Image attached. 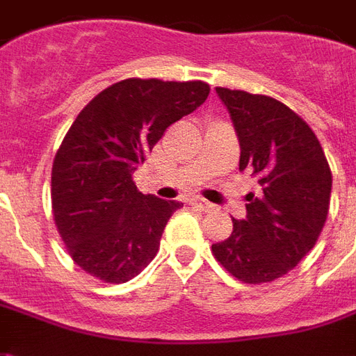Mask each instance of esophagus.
Listing matches in <instances>:
<instances>
[{"label": "esophagus", "mask_w": 356, "mask_h": 356, "mask_svg": "<svg viewBox=\"0 0 356 356\" xmlns=\"http://www.w3.org/2000/svg\"><path fill=\"white\" fill-rule=\"evenodd\" d=\"M194 206H198V208L202 209V211H216V206L211 204V202H206L204 198H194L193 200Z\"/></svg>", "instance_id": "1"}]
</instances>
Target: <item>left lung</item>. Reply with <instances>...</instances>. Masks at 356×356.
Instances as JSON below:
<instances>
[{"label":"left lung","mask_w":356,"mask_h":356,"mask_svg":"<svg viewBox=\"0 0 356 356\" xmlns=\"http://www.w3.org/2000/svg\"><path fill=\"white\" fill-rule=\"evenodd\" d=\"M240 143V171L259 179L248 194L246 219L211 246L216 259L246 284L288 275L316 244L326 223L332 171L313 129L267 95L216 88Z\"/></svg>","instance_id":"obj_1"}]
</instances>
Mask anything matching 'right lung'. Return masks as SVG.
I'll use <instances>...</instances> for the list:
<instances>
[{"mask_svg": "<svg viewBox=\"0 0 356 356\" xmlns=\"http://www.w3.org/2000/svg\"><path fill=\"white\" fill-rule=\"evenodd\" d=\"M204 81L129 78L81 110L51 171L53 217L74 263L110 284L131 280L154 259L183 204L143 194L133 173L171 124L208 99Z\"/></svg>", "mask_w": 356, "mask_h": 356, "instance_id": "obj_1", "label": "right lung"}]
</instances>
